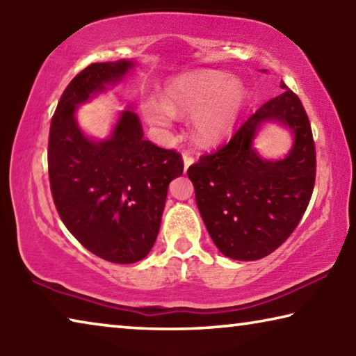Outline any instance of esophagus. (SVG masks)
<instances>
[{
	"mask_svg": "<svg viewBox=\"0 0 356 356\" xmlns=\"http://www.w3.org/2000/svg\"><path fill=\"white\" fill-rule=\"evenodd\" d=\"M182 159H184V170H185V171L188 170V168H190L193 163H195V159H193V156H191L188 152H184Z\"/></svg>",
	"mask_w": 356,
	"mask_h": 356,
	"instance_id": "1",
	"label": "esophagus"
}]
</instances>
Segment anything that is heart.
Wrapping results in <instances>:
<instances>
[{
	"label": "heart",
	"mask_w": 356,
	"mask_h": 356,
	"mask_svg": "<svg viewBox=\"0 0 356 356\" xmlns=\"http://www.w3.org/2000/svg\"><path fill=\"white\" fill-rule=\"evenodd\" d=\"M246 102L238 80L221 72L201 70L166 83L161 102L144 99L141 113L154 127L171 125L174 114H191V131L197 143L213 146L232 135Z\"/></svg>",
	"instance_id": "1"
}]
</instances>
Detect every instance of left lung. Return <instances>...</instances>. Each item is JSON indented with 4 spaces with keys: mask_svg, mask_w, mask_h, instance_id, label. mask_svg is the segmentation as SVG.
<instances>
[{
    "mask_svg": "<svg viewBox=\"0 0 356 356\" xmlns=\"http://www.w3.org/2000/svg\"><path fill=\"white\" fill-rule=\"evenodd\" d=\"M265 72V70H264ZM268 100L215 154L188 168L204 225L222 254L257 261L286 242L308 207L316 182V149L309 119L291 89ZM278 122L291 131L284 159H262L254 138Z\"/></svg>",
    "mask_w": 356,
    "mask_h": 356,
    "instance_id": "1",
    "label": "left lung"
}]
</instances>
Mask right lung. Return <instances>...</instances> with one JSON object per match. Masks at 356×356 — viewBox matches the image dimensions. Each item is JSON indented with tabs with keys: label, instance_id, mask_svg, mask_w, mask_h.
Segmentation results:
<instances>
[{
	"label": "right lung",
	"instance_id": "add662e5",
	"mask_svg": "<svg viewBox=\"0 0 356 356\" xmlns=\"http://www.w3.org/2000/svg\"><path fill=\"white\" fill-rule=\"evenodd\" d=\"M135 65L134 59H119L81 70L58 102L48 138V176L59 216L84 248L114 264L149 254L168 186L184 172L176 150L144 140L131 106L105 140L88 136L76 122L78 106L122 81Z\"/></svg>",
	"mask_w": 356,
	"mask_h": 356
}]
</instances>
